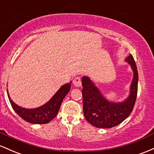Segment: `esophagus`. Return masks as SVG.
I'll use <instances>...</instances> for the list:
<instances>
[{"mask_svg": "<svg viewBox=\"0 0 154 154\" xmlns=\"http://www.w3.org/2000/svg\"><path fill=\"white\" fill-rule=\"evenodd\" d=\"M72 83H73L74 86H76V87H79V86H82V79L80 77H75L72 81Z\"/></svg>", "mask_w": 154, "mask_h": 154, "instance_id": "1", "label": "esophagus"}]
</instances>
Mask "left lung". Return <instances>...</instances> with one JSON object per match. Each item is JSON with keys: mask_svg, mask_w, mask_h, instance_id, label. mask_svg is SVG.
<instances>
[{"mask_svg": "<svg viewBox=\"0 0 154 154\" xmlns=\"http://www.w3.org/2000/svg\"><path fill=\"white\" fill-rule=\"evenodd\" d=\"M132 68L134 75L128 97L122 103L107 100L89 78H82L83 110L89 124L97 128H111L124 122L132 113L137 94L138 72L132 55L126 59Z\"/></svg>", "mask_w": 154, "mask_h": 154, "instance_id": "left-lung-1", "label": "left lung"}]
</instances>
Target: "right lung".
<instances>
[{"instance_id":"add662e5","label":"right lung","mask_w":154,"mask_h":154,"mask_svg":"<svg viewBox=\"0 0 154 154\" xmlns=\"http://www.w3.org/2000/svg\"><path fill=\"white\" fill-rule=\"evenodd\" d=\"M71 86V82L60 87L49 102L42 106L33 109H27L18 106L11 100L7 90V94L10 103L14 111L22 119L31 124H44L49 123L57 114L60 105L65 97L68 94Z\"/></svg>"}]
</instances>
